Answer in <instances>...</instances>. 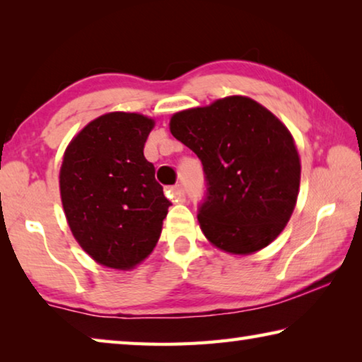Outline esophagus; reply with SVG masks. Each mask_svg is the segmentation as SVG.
<instances>
[{"label":"esophagus","instance_id":"obj_1","mask_svg":"<svg viewBox=\"0 0 362 362\" xmlns=\"http://www.w3.org/2000/svg\"><path fill=\"white\" fill-rule=\"evenodd\" d=\"M170 198H173L175 203H182V201H185V189H183L182 185H175L170 188Z\"/></svg>","mask_w":362,"mask_h":362}]
</instances>
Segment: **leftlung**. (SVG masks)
Returning <instances> with one entry per match:
<instances>
[{
	"label": "left lung",
	"instance_id": "left-lung-1",
	"mask_svg": "<svg viewBox=\"0 0 362 362\" xmlns=\"http://www.w3.org/2000/svg\"><path fill=\"white\" fill-rule=\"evenodd\" d=\"M173 136L203 163L201 230L214 246L252 254L278 238L297 203L300 159L276 116L252 99L225 97L170 118Z\"/></svg>",
	"mask_w": 362,
	"mask_h": 362
}]
</instances>
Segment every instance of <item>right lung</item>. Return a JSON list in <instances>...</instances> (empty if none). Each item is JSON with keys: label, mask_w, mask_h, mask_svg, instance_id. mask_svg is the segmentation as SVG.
Returning a JSON list of instances; mask_svg holds the SVG:
<instances>
[{"label": "right lung", "mask_w": 362, "mask_h": 362, "mask_svg": "<svg viewBox=\"0 0 362 362\" xmlns=\"http://www.w3.org/2000/svg\"><path fill=\"white\" fill-rule=\"evenodd\" d=\"M153 119L115 112L71 140L60 169V196L70 230L100 265L129 269L159 240L170 201L144 156Z\"/></svg>", "instance_id": "add662e5"}]
</instances>
